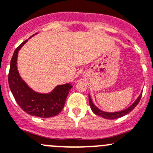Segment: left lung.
<instances>
[{
  "instance_id": "left-lung-1",
  "label": "left lung",
  "mask_w": 153,
  "mask_h": 153,
  "mask_svg": "<svg viewBox=\"0 0 153 153\" xmlns=\"http://www.w3.org/2000/svg\"><path fill=\"white\" fill-rule=\"evenodd\" d=\"M141 97H142V93L140 94V95L139 96V97L137 99V100L135 101V102H134V103H133L131 106L128 107V109H125V110L120 111V112H103V111H102V110H100V109H98L96 105H94L92 100H91V97H90V95H89V103H90V106H91V110L94 112V114H96V115H99V116L102 117V118H105V119H116V118H121V117L127 115V114H128L130 112H131L133 109H134L135 107L137 105V104L139 103L140 100V99H141Z\"/></svg>"
}]
</instances>
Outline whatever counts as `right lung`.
Wrapping results in <instances>:
<instances>
[{
    "instance_id": "right-lung-1",
    "label": "right lung",
    "mask_w": 153,
    "mask_h": 153,
    "mask_svg": "<svg viewBox=\"0 0 153 153\" xmlns=\"http://www.w3.org/2000/svg\"><path fill=\"white\" fill-rule=\"evenodd\" d=\"M28 40L15 50L10 61L8 82L17 104L26 113L40 118H50L58 115L63 109L65 100L72 86L70 84L58 85L49 94H38L31 90L21 78L17 70V56Z\"/></svg>"
}]
</instances>
